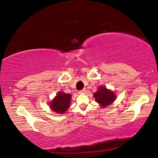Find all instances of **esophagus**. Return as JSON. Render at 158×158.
<instances>
[{
  "label": "esophagus",
  "instance_id": "obj_1",
  "mask_svg": "<svg viewBox=\"0 0 158 158\" xmlns=\"http://www.w3.org/2000/svg\"><path fill=\"white\" fill-rule=\"evenodd\" d=\"M85 92H86V89H82V90H81V91H79V94H84V93H85Z\"/></svg>",
  "mask_w": 158,
  "mask_h": 158
}]
</instances>
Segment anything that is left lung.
I'll return each mask as SVG.
<instances>
[{
    "label": "left lung",
    "mask_w": 158,
    "mask_h": 158,
    "mask_svg": "<svg viewBox=\"0 0 158 158\" xmlns=\"http://www.w3.org/2000/svg\"><path fill=\"white\" fill-rule=\"evenodd\" d=\"M95 101L102 108L112 104L117 98L116 94L112 90L108 89L105 86H99L97 91L94 94Z\"/></svg>",
    "instance_id": "obj_1"
}]
</instances>
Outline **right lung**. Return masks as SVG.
<instances>
[{"mask_svg":"<svg viewBox=\"0 0 158 158\" xmlns=\"http://www.w3.org/2000/svg\"><path fill=\"white\" fill-rule=\"evenodd\" d=\"M71 99L72 94H66L60 91L56 94V96L48 104L53 112L57 114H63L70 107Z\"/></svg>","mask_w":158,"mask_h":158,"instance_id":"obj_1","label":"right lung"}]
</instances>
